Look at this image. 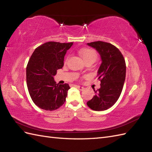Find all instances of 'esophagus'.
Instances as JSON below:
<instances>
[{"label":"esophagus","mask_w":152,"mask_h":152,"mask_svg":"<svg viewBox=\"0 0 152 152\" xmlns=\"http://www.w3.org/2000/svg\"><path fill=\"white\" fill-rule=\"evenodd\" d=\"M76 87H77L78 89H79V90H80V91H83L84 89V88L83 87H81V86H76Z\"/></svg>","instance_id":"1"}]
</instances>
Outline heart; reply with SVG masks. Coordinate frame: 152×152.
Masks as SVG:
<instances>
[{
  "mask_svg": "<svg viewBox=\"0 0 152 152\" xmlns=\"http://www.w3.org/2000/svg\"><path fill=\"white\" fill-rule=\"evenodd\" d=\"M79 53L84 61L90 60V59L95 61L96 58H97V54L93 49H81L79 50Z\"/></svg>",
  "mask_w": 152,
  "mask_h": 152,
  "instance_id": "obj_1",
  "label": "heart"
}]
</instances>
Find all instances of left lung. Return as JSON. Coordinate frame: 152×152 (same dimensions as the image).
I'll list each match as a JSON object with an SVG mask.
<instances>
[{
  "mask_svg": "<svg viewBox=\"0 0 152 152\" xmlns=\"http://www.w3.org/2000/svg\"><path fill=\"white\" fill-rule=\"evenodd\" d=\"M87 45L97 50L102 59L97 73L100 88L94 89L96 94L87 104L94 111H103L112 107L120 97L126 79L125 59L118 49L110 43L97 41Z\"/></svg>",
  "mask_w": 152,
  "mask_h": 152,
  "instance_id": "left-lung-1",
  "label": "left lung"
}]
</instances>
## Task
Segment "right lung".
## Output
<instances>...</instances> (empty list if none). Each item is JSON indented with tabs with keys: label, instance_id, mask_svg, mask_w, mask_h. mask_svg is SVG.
I'll list each match as a JSON object with an SVG mask.
<instances>
[{
	"label": "right lung",
	"instance_id": "add662e5",
	"mask_svg": "<svg viewBox=\"0 0 152 152\" xmlns=\"http://www.w3.org/2000/svg\"><path fill=\"white\" fill-rule=\"evenodd\" d=\"M73 42H48L36 48L26 66V83L30 97L39 108L53 111L66 101L68 84H56L57 70L64 65V58Z\"/></svg>",
	"mask_w": 152,
	"mask_h": 152
}]
</instances>
